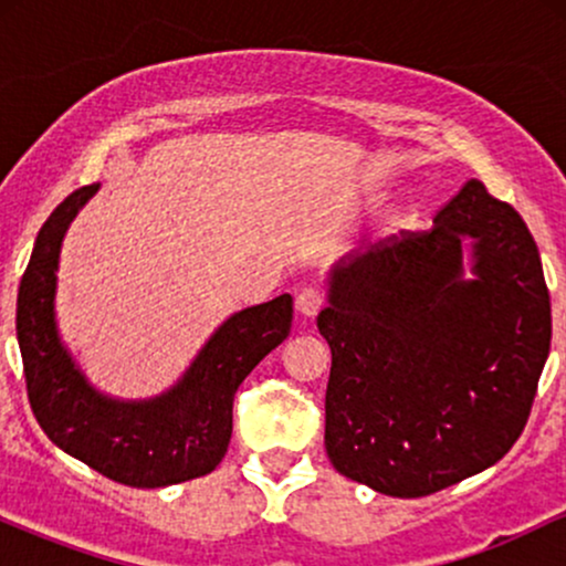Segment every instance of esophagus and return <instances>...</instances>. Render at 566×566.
Segmentation results:
<instances>
[{
    "mask_svg": "<svg viewBox=\"0 0 566 566\" xmlns=\"http://www.w3.org/2000/svg\"><path fill=\"white\" fill-rule=\"evenodd\" d=\"M322 305H324V295H322L319 290H314V287L303 290L301 295L295 297V308H297V314H301V316H308V319H314V316L319 314Z\"/></svg>",
    "mask_w": 566,
    "mask_h": 566,
    "instance_id": "1",
    "label": "esophagus"
}]
</instances>
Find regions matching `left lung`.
Returning <instances> with one entry per match:
<instances>
[{
    "instance_id": "obj_1",
    "label": "left lung",
    "mask_w": 566,
    "mask_h": 566,
    "mask_svg": "<svg viewBox=\"0 0 566 566\" xmlns=\"http://www.w3.org/2000/svg\"><path fill=\"white\" fill-rule=\"evenodd\" d=\"M316 327L333 350L329 463L382 495H431L495 465L527 426L551 348L541 252L469 180L431 231L337 261Z\"/></svg>"
}]
</instances>
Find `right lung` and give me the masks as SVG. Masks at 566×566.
Wrapping results in <instances>:
<instances>
[{
  "instance_id": "right-lung-1",
  "label": "right lung",
  "mask_w": 566,
  "mask_h": 566,
  "mask_svg": "<svg viewBox=\"0 0 566 566\" xmlns=\"http://www.w3.org/2000/svg\"><path fill=\"white\" fill-rule=\"evenodd\" d=\"M97 188H76L55 207L21 279L15 329L31 409L55 447L119 484L157 490L205 476L229 450L237 388L290 335L292 297L231 314L159 396L125 401L97 391L55 319L63 237Z\"/></svg>"
}]
</instances>
